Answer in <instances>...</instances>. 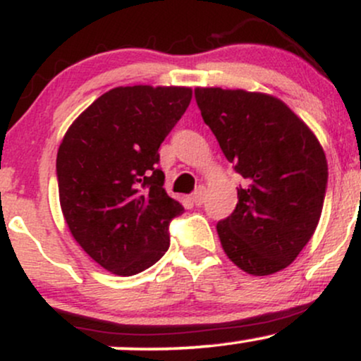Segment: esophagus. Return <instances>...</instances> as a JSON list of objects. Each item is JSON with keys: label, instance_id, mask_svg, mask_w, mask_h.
Returning <instances> with one entry per match:
<instances>
[{"label": "esophagus", "instance_id": "obj_1", "mask_svg": "<svg viewBox=\"0 0 361 361\" xmlns=\"http://www.w3.org/2000/svg\"><path fill=\"white\" fill-rule=\"evenodd\" d=\"M192 202L195 205H202L205 202V188L204 186H198L192 195Z\"/></svg>", "mask_w": 361, "mask_h": 361}]
</instances>
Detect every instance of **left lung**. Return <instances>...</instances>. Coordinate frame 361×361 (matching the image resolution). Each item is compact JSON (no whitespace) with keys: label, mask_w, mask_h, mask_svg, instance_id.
<instances>
[{"label":"left lung","mask_w":361,"mask_h":361,"mask_svg":"<svg viewBox=\"0 0 361 361\" xmlns=\"http://www.w3.org/2000/svg\"><path fill=\"white\" fill-rule=\"evenodd\" d=\"M202 118L246 185L217 224L238 268L264 276L287 268L312 238L327 186V161L314 132L279 98L244 90L197 88Z\"/></svg>","instance_id":"left-lung-1"}]
</instances>
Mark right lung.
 I'll return each mask as SVG.
<instances>
[{
    "label": "right lung",
    "mask_w": 361,
    "mask_h": 361,
    "mask_svg": "<svg viewBox=\"0 0 361 361\" xmlns=\"http://www.w3.org/2000/svg\"><path fill=\"white\" fill-rule=\"evenodd\" d=\"M190 100L185 86H118L91 103L62 139V215L86 255L114 275H137L168 251L169 222L185 209L163 188L157 149Z\"/></svg>",
    "instance_id": "obj_1"
}]
</instances>
